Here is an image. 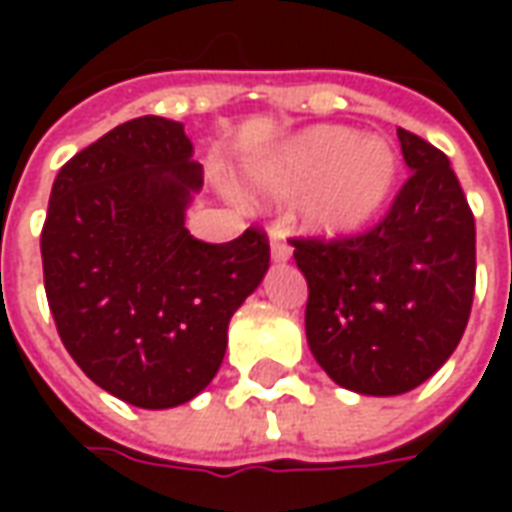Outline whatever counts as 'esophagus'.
I'll return each mask as SVG.
<instances>
[{
	"label": "esophagus",
	"mask_w": 512,
	"mask_h": 512,
	"mask_svg": "<svg viewBox=\"0 0 512 512\" xmlns=\"http://www.w3.org/2000/svg\"><path fill=\"white\" fill-rule=\"evenodd\" d=\"M290 257V246L279 238L277 233H271V260L274 263H285Z\"/></svg>",
	"instance_id": "esophagus-1"
}]
</instances>
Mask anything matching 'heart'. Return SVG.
Returning <instances> with one entry per match:
<instances>
[{
    "mask_svg": "<svg viewBox=\"0 0 512 512\" xmlns=\"http://www.w3.org/2000/svg\"><path fill=\"white\" fill-rule=\"evenodd\" d=\"M400 158L381 136L343 126H312L255 156L244 183L266 197H296L290 222L326 238L376 224L395 197Z\"/></svg>",
    "mask_w": 512,
    "mask_h": 512,
    "instance_id": "b5f03b06",
    "label": "heart"
}]
</instances>
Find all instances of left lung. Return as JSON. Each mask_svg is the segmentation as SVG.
<instances>
[{
	"mask_svg": "<svg viewBox=\"0 0 512 512\" xmlns=\"http://www.w3.org/2000/svg\"><path fill=\"white\" fill-rule=\"evenodd\" d=\"M411 178L376 230L293 241L307 279V343L334 384L392 397L458 348L474 299V216L441 150L397 128Z\"/></svg>",
	"mask_w": 512,
	"mask_h": 512,
	"instance_id": "1",
	"label": "left lung"
}]
</instances>
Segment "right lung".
<instances>
[{
    "mask_svg": "<svg viewBox=\"0 0 512 512\" xmlns=\"http://www.w3.org/2000/svg\"><path fill=\"white\" fill-rule=\"evenodd\" d=\"M183 123L145 115L60 169L40 235L62 345L136 408H175L211 384L227 326L268 271L266 235L202 244L186 208L202 167Z\"/></svg>",
    "mask_w": 512,
    "mask_h": 512,
    "instance_id": "obj_1",
    "label": "right lung"
}]
</instances>
